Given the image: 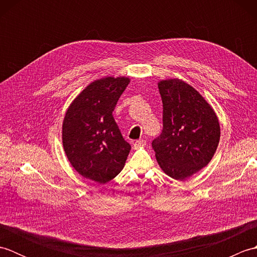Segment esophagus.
Returning a JSON list of instances; mask_svg holds the SVG:
<instances>
[{
  "label": "esophagus",
  "mask_w": 257,
  "mask_h": 257,
  "mask_svg": "<svg viewBox=\"0 0 257 257\" xmlns=\"http://www.w3.org/2000/svg\"><path fill=\"white\" fill-rule=\"evenodd\" d=\"M147 145V141L144 140V139H140V140H137L136 143L134 144V148L135 149H138V148H143V147H145Z\"/></svg>",
  "instance_id": "obj_1"
}]
</instances>
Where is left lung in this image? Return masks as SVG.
I'll list each match as a JSON object with an SVG mask.
<instances>
[{
  "mask_svg": "<svg viewBox=\"0 0 257 257\" xmlns=\"http://www.w3.org/2000/svg\"><path fill=\"white\" fill-rule=\"evenodd\" d=\"M163 105V130L152 141L162 171L183 181L209 165L221 129L214 109L200 92L179 78L158 83Z\"/></svg>",
  "mask_w": 257,
  "mask_h": 257,
  "instance_id": "obj_1",
  "label": "left lung"
}]
</instances>
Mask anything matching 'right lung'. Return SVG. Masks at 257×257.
<instances>
[{"label":"right lung","mask_w":257,"mask_h":257,"mask_svg":"<svg viewBox=\"0 0 257 257\" xmlns=\"http://www.w3.org/2000/svg\"><path fill=\"white\" fill-rule=\"evenodd\" d=\"M129 83L125 76L96 79L79 92L65 113V155L86 179L105 184L124 167L132 147L122 138L112 111Z\"/></svg>","instance_id":"obj_1"}]
</instances>
